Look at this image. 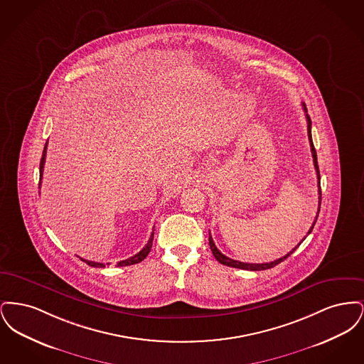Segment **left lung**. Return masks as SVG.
Listing matches in <instances>:
<instances>
[{"instance_id":"obj_1","label":"left lung","mask_w":364,"mask_h":364,"mask_svg":"<svg viewBox=\"0 0 364 364\" xmlns=\"http://www.w3.org/2000/svg\"><path fill=\"white\" fill-rule=\"evenodd\" d=\"M303 107H304V112H306V119H307V132H309V140H310V146H311V153L312 158H314V166H315V171H316V177H318V188H319V206H318V213H316V217H315V221H314V224H312L311 228H310V230H309V233L307 235H310L311 233L312 228L315 225V223H316V220H318V214H319V210H321V174H319V168H318V159H316V151H315V147H314V143H312V136H311V119H310V116L307 114V109H306V105L303 104ZM306 239V237H304ZM303 239V240H304ZM301 240V242H303ZM301 242L297 244V247L301 244ZM208 244H210V248H211V252H213V255H214V258L218 260L220 263H223V264H225V266H229V267H236V269H242V270H251V272H259V270H266V269H272V267H274V266H277L278 263H281V262H284V260L287 259L291 254H294V250L297 248V247H294L292 251H289L285 257H282V258H279V259L274 260V262H270V263H244V262H239V260L230 259V258H228L225 257L223 252H220L218 251V248L215 247V244L213 242V237H211V235L208 233Z\"/></svg>"}]
</instances>
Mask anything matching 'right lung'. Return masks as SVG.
<instances>
[{
	"mask_svg": "<svg viewBox=\"0 0 364 364\" xmlns=\"http://www.w3.org/2000/svg\"><path fill=\"white\" fill-rule=\"evenodd\" d=\"M46 149H48V141H46V144H45V149H43V153H42V158H41V164H39V187H41V183H42V174H43L45 158H46ZM153 239H154V232L151 233L149 242L143 247V250H141L140 252H138V254L134 255V257H131V258H128V259L120 260V262L117 263V266H119V267H122V266H131V264H135V263H139V262H141V260L144 259V258L149 255L150 250H151ZM80 259L83 260V262H86L88 266H92V267H105V266L109 264V263L105 264V263H100V262H91V260L83 259V258H80Z\"/></svg>",
	"mask_w": 364,
	"mask_h": 364,
	"instance_id": "1",
	"label": "right lung"
}]
</instances>
